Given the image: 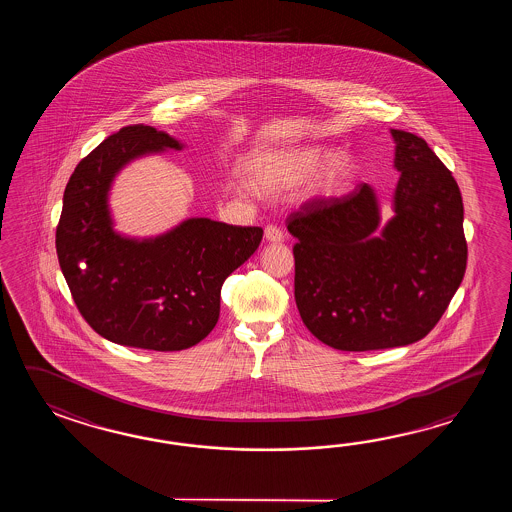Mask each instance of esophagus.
<instances>
[{
    "instance_id": "34e87169",
    "label": "esophagus",
    "mask_w": 512,
    "mask_h": 512,
    "mask_svg": "<svg viewBox=\"0 0 512 512\" xmlns=\"http://www.w3.org/2000/svg\"><path fill=\"white\" fill-rule=\"evenodd\" d=\"M265 240L269 241V243H282V229H278L276 225H267L265 227Z\"/></svg>"
}]
</instances>
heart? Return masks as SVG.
Returning a JSON list of instances; mask_svg holds the SVG:
<instances>
[{"instance_id":"1","label":"heart","mask_w":512,"mask_h":512,"mask_svg":"<svg viewBox=\"0 0 512 512\" xmlns=\"http://www.w3.org/2000/svg\"><path fill=\"white\" fill-rule=\"evenodd\" d=\"M249 175L252 185L269 196L289 192L309 180L307 196L333 199L348 190L355 177V163L346 150L331 152L322 144H309L256 155L249 163ZM238 188L252 190L249 183Z\"/></svg>"}]
</instances>
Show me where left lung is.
I'll return each instance as SVG.
<instances>
[{"label":"left lung","mask_w":512,"mask_h":512,"mask_svg":"<svg viewBox=\"0 0 512 512\" xmlns=\"http://www.w3.org/2000/svg\"><path fill=\"white\" fill-rule=\"evenodd\" d=\"M395 142L393 216L381 225L375 188L311 201L287 219L294 300L305 327L342 351L399 348L426 337L467 269L463 199L425 139Z\"/></svg>","instance_id":"8db88e82"}]
</instances>
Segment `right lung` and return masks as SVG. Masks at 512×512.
Segmentation results:
<instances>
[{
    "instance_id": "obj_1",
    "label": "right lung",
    "mask_w": 512,
    "mask_h": 512,
    "mask_svg": "<svg viewBox=\"0 0 512 512\" xmlns=\"http://www.w3.org/2000/svg\"><path fill=\"white\" fill-rule=\"evenodd\" d=\"M185 144L126 126L78 163L64 192L56 252L78 311L120 346L181 351L218 324L221 285L260 245V227L188 218L152 238L115 230L109 192L122 168Z\"/></svg>"
}]
</instances>
